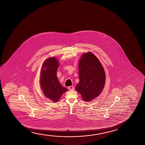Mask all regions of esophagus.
Instances as JSON below:
<instances>
[{"label":"esophagus","instance_id":"34e87169","mask_svg":"<svg viewBox=\"0 0 145 145\" xmlns=\"http://www.w3.org/2000/svg\"><path fill=\"white\" fill-rule=\"evenodd\" d=\"M68 89L69 90H74V87L73 86H70L68 88Z\"/></svg>","mask_w":145,"mask_h":145}]
</instances>
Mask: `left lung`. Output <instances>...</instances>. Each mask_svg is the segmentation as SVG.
<instances>
[{"label":"left lung","mask_w":145,"mask_h":145,"mask_svg":"<svg viewBox=\"0 0 145 145\" xmlns=\"http://www.w3.org/2000/svg\"><path fill=\"white\" fill-rule=\"evenodd\" d=\"M79 82L75 88L86 101H91L99 95L103 89L105 74L103 66L93 54H84L79 63Z\"/></svg>","instance_id":"obj_1"}]
</instances>
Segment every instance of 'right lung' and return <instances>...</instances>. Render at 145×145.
I'll use <instances>...</instances> for the list:
<instances>
[{"label":"right lung","mask_w":145,"mask_h":145,"mask_svg":"<svg viewBox=\"0 0 145 145\" xmlns=\"http://www.w3.org/2000/svg\"><path fill=\"white\" fill-rule=\"evenodd\" d=\"M59 62L55 57H50L44 62L40 73V84L44 95L54 102L68 91L59 83L56 73Z\"/></svg>","instance_id":"1"}]
</instances>
